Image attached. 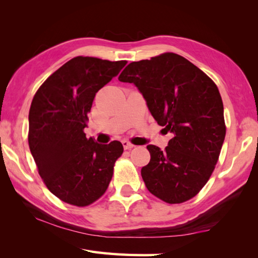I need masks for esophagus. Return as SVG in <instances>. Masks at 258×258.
<instances>
[{"label":"esophagus","mask_w":258,"mask_h":258,"mask_svg":"<svg viewBox=\"0 0 258 258\" xmlns=\"http://www.w3.org/2000/svg\"><path fill=\"white\" fill-rule=\"evenodd\" d=\"M122 144H123V147L125 150H132L134 147V145L132 143H130L128 141H123Z\"/></svg>","instance_id":"34e87169"}]
</instances>
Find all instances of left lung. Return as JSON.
<instances>
[{"mask_svg": "<svg viewBox=\"0 0 258 258\" xmlns=\"http://www.w3.org/2000/svg\"><path fill=\"white\" fill-rule=\"evenodd\" d=\"M118 80L138 87L157 124L173 134L165 151L147 145L151 161L141 171L147 189L169 204L194 197L211 177L225 139L217 86L175 53L130 63Z\"/></svg>", "mask_w": 258, "mask_h": 258, "instance_id": "1", "label": "left lung"}]
</instances>
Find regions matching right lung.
Segmentation results:
<instances>
[{"label": "right lung", "mask_w": 258, "mask_h": 258, "mask_svg": "<svg viewBox=\"0 0 258 258\" xmlns=\"http://www.w3.org/2000/svg\"><path fill=\"white\" fill-rule=\"evenodd\" d=\"M126 61L78 56L54 72L35 93L29 113V145L38 174L59 200L87 206L105 193L118 141L98 144L84 128L95 94L120 72Z\"/></svg>", "instance_id": "right-lung-1"}]
</instances>
